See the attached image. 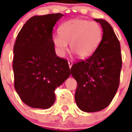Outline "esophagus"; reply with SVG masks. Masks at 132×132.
<instances>
[{
  "label": "esophagus",
  "mask_w": 132,
  "mask_h": 132,
  "mask_svg": "<svg viewBox=\"0 0 132 132\" xmlns=\"http://www.w3.org/2000/svg\"><path fill=\"white\" fill-rule=\"evenodd\" d=\"M68 64H69V68L70 69L71 68L72 65H73V61H69Z\"/></svg>",
  "instance_id": "obj_1"
}]
</instances>
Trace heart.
I'll use <instances>...</instances> for the list:
<instances>
[{
  "mask_svg": "<svg viewBox=\"0 0 132 132\" xmlns=\"http://www.w3.org/2000/svg\"><path fill=\"white\" fill-rule=\"evenodd\" d=\"M59 34L52 38L59 55L63 56L70 49L79 58L90 57L96 50L102 38L101 26L94 22L81 18H75L66 21L59 29Z\"/></svg>",
  "mask_w": 132,
  "mask_h": 132,
  "instance_id": "obj_1",
  "label": "heart"
}]
</instances>
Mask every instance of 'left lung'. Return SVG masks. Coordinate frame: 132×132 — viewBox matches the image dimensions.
Listing matches in <instances>:
<instances>
[{
  "label": "left lung",
  "instance_id": "8db88e82",
  "mask_svg": "<svg viewBox=\"0 0 132 132\" xmlns=\"http://www.w3.org/2000/svg\"><path fill=\"white\" fill-rule=\"evenodd\" d=\"M94 20L102 26L101 44L90 57L71 69L77 82L75 102L85 112H98L110 104L118 88L122 65L120 42L110 24L102 19Z\"/></svg>",
  "mask_w": 132,
  "mask_h": 132
}]
</instances>
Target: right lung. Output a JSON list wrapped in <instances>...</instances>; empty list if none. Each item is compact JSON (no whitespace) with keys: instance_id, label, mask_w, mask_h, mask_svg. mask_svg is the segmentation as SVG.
Listing matches in <instances>:
<instances>
[{"instance_id":"add662e5","label":"right lung","mask_w":132,"mask_h":132,"mask_svg":"<svg viewBox=\"0 0 132 132\" xmlns=\"http://www.w3.org/2000/svg\"><path fill=\"white\" fill-rule=\"evenodd\" d=\"M61 13L34 16L19 31L14 45V88L29 106L47 109L55 101V90L71 75L66 59L57 56L53 28Z\"/></svg>"}]
</instances>
